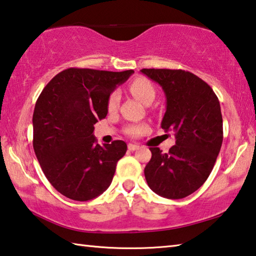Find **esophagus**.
Wrapping results in <instances>:
<instances>
[{"label": "esophagus", "instance_id": "34e87169", "mask_svg": "<svg viewBox=\"0 0 256 256\" xmlns=\"http://www.w3.org/2000/svg\"><path fill=\"white\" fill-rule=\"evenodd\" d=\"M138 148H140V146H138V145H135V144H129L128 145V150H136Z\"/></svg>", "mask_w": 256, "mask_h": 256}]
</instances>
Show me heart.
Segmentation results:
<instances>
[{
    "label": "heart",
    "mask_w": 256,
    "mask_h": 256,
    "mask_svg": "<svg viewBox=\"0 0 256 256\" xmlns=\"http://www.w3.org/2000/svg\"><path fill=\"white\" fill-rule=\"evenodd\" d=\"M130 91L135 96L138 100L144 103H148L153 101L155 98V88L152 84L150 80H148L145 78H136L130 85ZM120 100V94L118 91H114L109 98H108V109L110 111H114L119 104ZM142 132V128L140 127H132L128 129V134L130 135H137Z\"/></svg>",
    "instance_id": "obj_1"
}]
</instances>
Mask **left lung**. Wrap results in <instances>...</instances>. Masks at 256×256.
<instances>
[{
	"label": "left lung",
	"mask_w": 256,
	"mask_h": 256,
	"mask_svg": "<svg viewBox=\"0 0 256 256\" xmlns=\"http://www.w3.org/2000/svg\"><path fill=\"white\" fill-rule=\"evenodd\" d=\"M142 74L162 86L166 98L162 128L173 132L176 145L168 153L150 147L144 170L156 194L182 199L204 184L222 144L220 104L212 88L198 76L182 70L142 68Z\"/></svg>",
	"instance_id": "8db88e82"
}]
</instances>
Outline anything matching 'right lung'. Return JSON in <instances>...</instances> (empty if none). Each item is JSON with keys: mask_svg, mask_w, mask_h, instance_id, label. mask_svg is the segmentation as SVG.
<instances>
[{"mask_svg": "<svg viewBox=\"0 0 256 256\" xmlns=\"http://www.w3.org/2000/svg\"><path fill=\"white\" fill-rule=\"evenodd\" d=\"M132 73L67 68L40 93L32 116L34 154L47 180L67 198L92 200L111 184L127 144L98 145L94 124L106 118L116 85Z\"/></svg>", "mask_w": 256, "mask_h": 256, "instance_id": "1", "label": "right lung"}]
</instances>
